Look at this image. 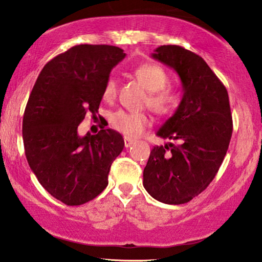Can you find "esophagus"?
<instances>
[{
  "label": "esophagus",
  "instance_id": "1",
  "mask_svg": "<svg viewBox=\"0 0 262 262\" xmlns=\"http://www.w3.org/2000/svg\"><path fill=\"white\" fill-rule=\"evenodd\" d=\"M124 143H125V148H128V146H131L132 144H134V139L125 137L124 138Z\"/></svg>",
  "mask_w": 262,
  "mask_h": 262
}]
</instances>
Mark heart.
Here are the masks:
<instances>
[{"label":"heart","mask_w":262,"mask_h":262,"mask_svg":"<svg viewBox=\"0 0 262 262\" xmlns=\"http://www.w3.org/2000/svg\"><path fill=\"white\" fill-rule=\"evenodd\" d=\"M135 77L148 91L145 106H149L157 116L169 117L179 108L181 96L177 91L167 87L169 76L163 68L157 64H142L134 71ZM118 85L113 77L107 78L102 89V98L112 102L117 98ZM110 124L127 138L138 137L151 125V117L146 112H130L119 110L111 114Z\"/></svg>","instance_id":"1"}]
</instances>
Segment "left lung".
<instances>
[{
  "mask_svg": "<svg viewBox=\"0 0 262 262\" xmlns=\"http://www.w3.org/2000/svg\"><path fill=\"white\" fill-rule=\"evenodd\" d=\"M152 57L179 74L184 96L157 131L171 142L154 146L143 185L159 202L179 205L200 194L220 170L232 135L230 103L225 85L196 53L163 45Z\"/></svg>",
  "mask_w": 262,
  "mask_h": 262,
  "instance_id": "left-lung-1",
  "label": "left lung"
}]
</instances>
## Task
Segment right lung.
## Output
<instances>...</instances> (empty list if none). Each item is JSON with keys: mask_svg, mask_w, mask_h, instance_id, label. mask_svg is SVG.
Segmentation results:
<instances>
[{"mask_svg": "<svg viewBox=\"0 0 262 262\" xmlns=\"http://www.w3.org/2000/svg\"><path fill=\"white\" fill-rule=\"evenodd\" d=\"M125 57L112 45H76L49 60L28 98L23 120L25 154L40 185L69 206L96 198L123 151L119 132L101 127L80 137L85 114L96 117L110 73Z\"/></svg>", "mask_w": 262, "mask_h": 262, "instance_id": "right-lung-1", "label": "right lung"}]
</instances>
